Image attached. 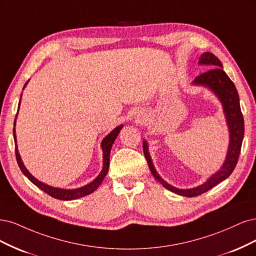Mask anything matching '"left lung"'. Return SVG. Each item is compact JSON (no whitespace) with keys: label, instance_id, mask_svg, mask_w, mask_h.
<instances>
[{"label":"left lung","instance_id":"obj_1","mask_svg":"<svg viewBox=\"0 0 256 256\" xmlns=\"http://www.w3.org/2000/svg\"><path fill=\"white\" fill-rule=\"evenodd\" d=\"M199 64L201 66H210V70L206 71L199 76H196L192 80L194 86H202L208 88L210 92L215 94L224 107V112L226 121V126L228 128L230 142L228 148V153L226 156L224 162L222 164L220 169L210 176L206 182L203 184L188 189L176 188L168 184L166 180H162L160 176L156 171L151 155L149 153V146L148 142L144 140L142 148L146 160L149 164V168L152 172L153 176L168 190L178 194L180 196H184L188 198H192L200 196L206 192L214 186H216L222 180L228 178L236 167V164L240 154L244 134V117L239 105V96L236 90V87L232 80L226 76V73L222 70V64L217 57L210 52H204L199 58Z\"/></svg>","mask_w":256,"mask_h":256}]
</instances>
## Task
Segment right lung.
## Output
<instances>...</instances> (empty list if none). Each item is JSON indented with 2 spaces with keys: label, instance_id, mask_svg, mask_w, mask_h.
Here are the masks:
<instances>
[{
  "label": "right lung",
  "instance_id": "add662e5",
  "mask_svg": "<svg viewBox=\"0 0 256 256\" xmlns=\"http://www.w3.org/2000/svg\"><path fill=\"white\" fill-rule=\"evenodd\" d=\"M28 80L24 85L23 89L26 88V86L28 85ZM22 96V94H21ZM21 104V98H20V102H19V106L20 107ZM19 112V108H18ZM17 116H18V112H17ZM17 116H16V119H17ZM16 119H14V126H16ZM123 128V124L114 128L110 133L105 136L104 139L102 140L101 142V148H102V151H103V168L102 171L100 172V174H98L94 180L92 182L88 183L85 186H82L76 189H64V188H57V187H53L48 185L46 183L40 182L39 180H37L35 176H32L30 171L26 168L24 166V164L21 160V156L19 154V150H18V146H17V136H16V128H14V146H16V158H17V162L19 164V167L21 169V171L23 172V174L26 176L30 182L36 185L38 188H40L41 190L44 192L46 194H48V196H51L55 199H58V200H64V201H70V200H76L78 199V198H83L85 196H88L90 194H92L96 189L101 185V183L103 182V180L105 178V176L107 174V171H108L110 168V150H112V146L114 140H116L117 136L119 135L121 128Z\"/></svg>",
  "mask_w": 256,
  "mask_h": 256
}]
</instances>
